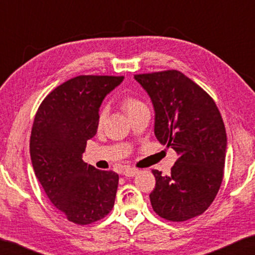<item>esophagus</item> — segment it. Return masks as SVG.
I'll return each mask as SVG.
<instances>
[{"mask_svg": "<svg viewBox=\"0 0 255 255\" xmlns=\"http://www.w3.org/2000/svg\"><path fill=\"white\" fill-rule=\"evenodd\" d=\"M138 172L139 170L137 168H134V167H125L123 170V175H125L127 177H132L134 176Z\"/></svg>", "mask_w": 255, "mask_h": 255, "instance_id": "34e87169", "label": "esophagus"}]
</instances>
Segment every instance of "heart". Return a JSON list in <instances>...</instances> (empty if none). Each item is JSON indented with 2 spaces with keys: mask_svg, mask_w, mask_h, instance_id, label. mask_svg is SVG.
Here are the masks:
<instances>
[{
  "mask_svg": "<svg viewBox=\"0 0 255 255\" xmlns=\"http://www.w3.org/2000/svg\"><path fill=\"white\" fill-rule=\"evenodd\" d=\"M121 106L123 108L125 113H127L128 116H131L132 114L137 113L142 108H146L145 103L142 102L141 100H139L138 97L134 95H131V94H124L123 96L121 97ZM107 118V111L106 109H101L99 115H97V125L101 127L103 124V122L106 121Z\"/></svg>",
  "mask_w": 255,
  "mask_h": 255,
  "instance_id": "1",
  "label": "heart"
}]
</instances>
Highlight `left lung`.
<instances>
[{
	"label": "left lung",
	"mask_w": 255,
	"mask_h": 255,
	"mask_svg": "<svg viewBox=\"0 0 255 255\" xmlns=\"http://www.w3.org/2000/svg\"><path fill=\"white\" fill-rule=\"evenodd\" d=\"M134 79L152 100L156 139L177 154L169 175L152 170L153 210L170 222L197 217L214 202L224 176L226 131L221 113L205 90L175 69Z\"/></svg>",
	"instance_id": "obj_1"
}]
</instances>
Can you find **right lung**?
<instances>
[{"instance_id": "add662e5", "label": "right lung", "mask_w": 255, "mask_h": 255, "mask_svg": "<svg viewBox=\"0 0 255 255\" xmlns=\"http://www.w3.org/2000/svg\"><path fill=\"white\" fill-rule=\"evenodd\" d=\"M124 76L79 75L45 97L30 138L33 170L47 197L69 222L92 224L113 210L118 174L82 160L87 140L97 131V115L107 94Z\"/></svg>"}]
</instances>
